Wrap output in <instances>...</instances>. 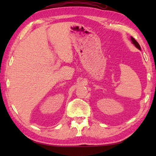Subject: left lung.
<instances>
[{
  "instance_id": "left-lung-1",
  "label": "left lung",
  "mask_w": 156,
  "mask_h": 156,
  "mask_svg": "<svg viewBox=\"0 0 156 156\" xmlns=\"http://www.w3.org/2000/svg\"><path fill=\"white\" fill-rule=\"evenodd\" d=\"M131 43L132 44H133L134 45H135V47H136V48H138V49L141 50V48H140V44H138V42H137L135 39H134L133 37H131Z\"/></svg>"
}]
</instances>
